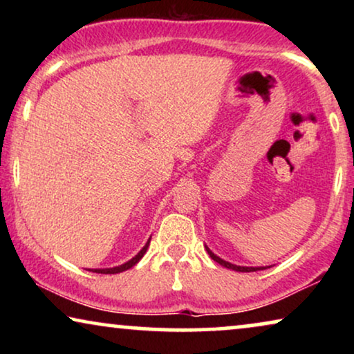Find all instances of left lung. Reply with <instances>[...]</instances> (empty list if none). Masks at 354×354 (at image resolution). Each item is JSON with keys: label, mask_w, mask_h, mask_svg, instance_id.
<instances>
[{"label": "left lung", "mask_w": 354, "mask_h": 354, "mask_svg": "<svg viewBox=\"0 0 354 354\" xmlns=\"http://www.w3.org/2000/svg\"><path fill=\"white\" fill-rule=\"evenodd\" d=\"M206 251H207V254L211 256V259H214L216 263H219L221 266H224V268H227V269L236 270V272H256V270H263V269H266V268H243V266H235V264H230V263H227V261L221 259L219 256H216L214 253H212V251H211L209 248H207V246H206Z\"/></svg>", "instance_id": "left-lung-1"}]
</instances>
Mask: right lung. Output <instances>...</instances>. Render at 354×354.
Segmentation results:
<instances>
[{
    "instance_id": "obj_1",
    "label": "right lung",
    "mask_w": 354,
    "mask_h": 354,
    "mask_svg": "<svg viewBox=\"0 0 354 354\" xmlns=\"http://www.w3.org/2000/svg\"><path fill=\"white\" fill-rule=\"evenodd\" d=\"M148 246H149V240H148V243L143 246L142 251H140V253H138L137 256H135V258L130 259L129 263H125V264H122V266H118V268H109V269H91V272H98V274H119V272H124V270H127V269H130V268H133V266L137 264L138 261L143 258V254L147 253Z\"/></svg>"
}]
</instances>
